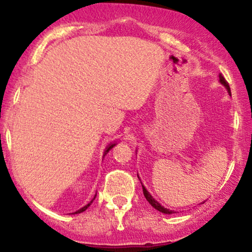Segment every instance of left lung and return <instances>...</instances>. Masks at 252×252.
I'll list each match as a JSON object with an SVG mask.
<instances>
[{
    "label": "left lung",
    "mask_w": 252,
    "mask_h": 252,
    "mask_svg": "<svg viewBox=\"0 0 252 252\" xmlns=\"http://www.w3.org/2000/svg\"><path fill=\"white\" fill-rule=\"evenodd\" d=\"M219 79H220V83L222 84V85H224L225 88L227 89L228 94H231V89H230V85H228V83L226 82V79H225V78L222 77V74H219ZM142 189H143V194H144V196H146V199H147V200H148L149 204L152 205V206L154 207V209H156V210H158V211H160V212H162V213H168V215H172V213H174V212H173V211H169L168 209H164L163 206H161V205L158 204V202L156 201L155 199L153 198V196L149 194V192H148V190H147L146 189H144V186H142Z\"/></svg>",
    "instance_id": "left-lung-1"
}]
</instances>
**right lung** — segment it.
<instances>
[{
	"instance_id": "obj_1",
	"label": "right lung",
	"mask_w": 252,
	"mask_h": 252,
	"mask_svg": "<svg viewBox=\"0 0 252 252\" xmlns=\"http://www.w3.org/2000/svg\"><path fill=\"white\" fill-rule=\"evenodd\" d=\"M114 146H115V144H110V146H109V147H108V148H106V150H105V154H106V153H108V152H109V150H110V149H111V148H114ZM94 199H96V195H94V199H92V200H91V201H90V202H89V204H88V205H86V206H84V207H83V209H80L79 211H77V212H74V213H82V212H84V211H85L86 209H88V207L90 206V205H91V204H92V201H94Z\"/></svg>"
}]
</instances>
